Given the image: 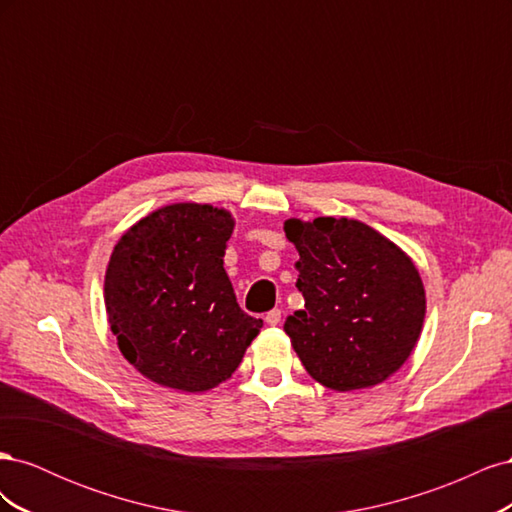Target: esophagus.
Here are the masks:
<instances>
[{
	"instance_id": "1",
	"label": "esophagus",
	"mask_w": 512,
	"mask_h": 512,
	"mask_svg": "<svg viewBox=\"0 0 512 512\" xmlns=\"http://www.w3.org/2000/svg\"><path fill=\"white\" fill-rule=\"evenodd\" d=\"M280 320H282L280 309H271V312L265 316V322L269 324V327H277V324H280Z\"/></svg>"
}]
</instances>
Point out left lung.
Listing matches in <instances>:
<instances>
[{"label": "left lung", "mask_w": 512, "mask_h": 512, "mask_svg": "<svg viewBox=\"0 0 512 512\" xmlns=\"http://www.w3.org/2000/svg\"><path fill=\"white\" fill-rule=\"evenodd\" d=\"M299 252L305 307L284 331L309 376L346 393L371 389L404 365L421 337L425 288L412 258L359 220L284 222Z\"/></svg>", "instance_id": "8db88e82"}]
</instances>
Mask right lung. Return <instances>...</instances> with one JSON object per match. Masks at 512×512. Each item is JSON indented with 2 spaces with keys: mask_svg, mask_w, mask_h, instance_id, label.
Here are the masks:
<instances>
[{
  "mask_svg": "<svg viewBox=\"0 0 512 512\" xmlns=\"http://www.w3.org/2000/svg\"><path fill=\"white\" fill-rule=\"evenodd\" d=\"M232 213L173 203L123 232L104 275L117 346L136 371L166 389L205 393L226 382L262 320L247 316L224 271Z\"/></svg>",
  "mask_w": 512,
  "mask_h": 512,
  "instance_id": "add662e5",
  "label": "right lung"
}]
</instances>
